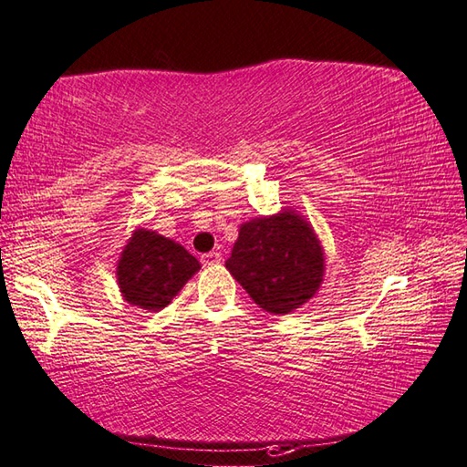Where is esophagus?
<instances>
[{
  "instance_id": "esophagus-1",
  "label": "esophagus",
  "mask_w": 467,
  "mask_h": 467,
  "mask_svg": "<svg viewBox=\"0 0 467 467\" xmlns=\"http://www.w3.org/2000/svg\"><path fill=\"white\" fill-rule=\"evenodd\" d=\"M200 261H202V265H216L223 261V254H221V251H210V253L202 254Z\"/></svg>"
}]
</instances>
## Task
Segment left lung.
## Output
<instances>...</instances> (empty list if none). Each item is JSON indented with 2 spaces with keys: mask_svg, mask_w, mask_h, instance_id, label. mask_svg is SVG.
Returning <instances> with one entry per match:
<instances>
[{
  "mask_svg": "<svg viewBox=\"0 0 467 467\" xmlns=\"http://www.w3.org/2000/svg\"><path fill=\"white\" fill-rule=\"evenodd\" d=\"M226 269L254 304L283 316L314 297L324 277V253L312 226L281 213L241 226Z\"/></svg>",
  "mask_w": 467,
  "mask_h": 467,
  "instance_id": "obj_1",
  "label": "left lung"
}]
</instances>
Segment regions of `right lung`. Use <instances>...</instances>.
<instances>
[{"label":"right lung","mask_w":467,"mask_h":467,"mask_svg":"<svg viewBox=\"0 0 467 467\" xmlns=\"http://www.w3.org/2000/svg\"><path fill=\"white\" fill-rule=\"evenodd\" d=\"M198 269L200 263L184 246L140 228L125 246L117 279L131 306L160 312Z\"/></svg>","instance_id":"1"}]
</instances>
